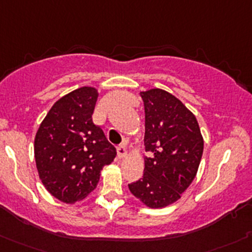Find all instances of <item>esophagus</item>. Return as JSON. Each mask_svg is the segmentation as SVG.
<instances>
[{
    "label": "esophagus",
    "mask_w": 252,
    "mask_h": 252,
    "mask_svg": "<svg viewBox=\"0 0 252 252\" xmlns=\"http://www.w3.org/2000/svg\"><path fill=\"white\" fill-rule=\"evenodd\" d=\"M117 153H118L119 158H124L126 155V148L124 145H121V147L117 148Z\"/></svg>",
    "instance_id": "esophagus-1"
}]
</instances>
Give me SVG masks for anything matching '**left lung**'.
Masks as SVG:
<instances>
[{
    "mask_svg": "<svg viewBox=\"0 0 252 252\" xmlns=\"http://www.w3.org/2000/svg\"><path fill=\"white\" fill-rule=\"evenodd\" d=\"M145 110L144 174L128 184L153 209L175 203L196 175L204 140L195 115L173 94L155 88L140 93Z\"/></svg>",
    "mask_w": 252,
    "mask_h": 252,
    "instance_id": "1",
    "label": "left lung"
}]
</instances>
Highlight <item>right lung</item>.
I'll list each match as a JSON object with an SVG mask.
<instances>
[{"mask_svg": "<svg viewBox=\"0 0 252 252\" xmlns=\"http://www.w3.org/2000/svg\"><path fill=\"white\" fill-rule=\"evenodd\" d=\"M97 98L93 87L68 93L49 109L34 138L39 179L63 203L78 201L93 191L103 166L117 155L92 119Z\"/></svg>", "mask_w": 252, "mask_h": 252, "instance_id": "right-lung-1", "label": "right lung"}]
</instances>
